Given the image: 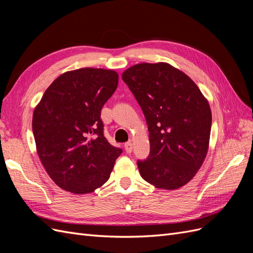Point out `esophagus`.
Returning a JSON list of instances; mask_svg holds the SVG:
<instances>
[{"instance_id": "34e87169", "label": "esophagus", "mask_w": 253, "mask_h": 253, "mask_svg": "<svg viewBox=\"0 0 253 253\" xmlns=\"http://www.w3.org/2000/svg\"><path fill=\"white\" fill-rule=\"evenodd\" d=\"M125 149L127 153H131L133 151V144L131 141H127L125 143Z\"/></svg>"}]
</instances>
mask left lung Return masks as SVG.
Instances as JSON below:
<instances>
[{
  "label": "left lung",
  "instance_id": "left-lung-1",
  "mask_svg": "<svg viewBox=\"0 0 253 253\" xmlns=\"http://www.w3.org/2000/svg\"><path fill=\"white\" fill-rule=\"evenodd\" d=\"M147 120L150 155L141 177L176 190L192 179L209 149L212 114L207 98L185 73L166 62L139 63L122 73Z\"/></svg>",
  "mask_w": 253,
  "mask_h": 253
}]
</instances>
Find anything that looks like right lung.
Masks as SVG:
<instances>
[{"label":"right lung","mask_w":253,"mask_h":253,"mask_svg":"<svg viewBox=\"0 0 253 253\" xmlns=\"http://www.w3.org/2000/svg\"><path fill=\"white\" fill-rule=\"evenodd\" d=\"M118 78L117 72L104 68L65 72L36 105L33 132L38 156L61 189L91 193L110 178L122 151L103 136L100 114Z\"/></svg>","instance_id":"1"}]
</instances>
